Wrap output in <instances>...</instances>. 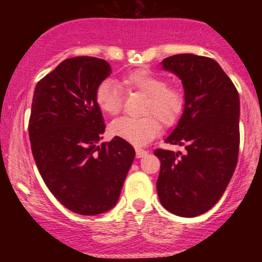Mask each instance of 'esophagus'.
<instances>
[{"mask_svg":"<svg viewBox=\"0 0 262 262\" xmlns=\"http://www.w3.org/2000/svg\"><path fill=\"white\" fill-rule=\"evenodd\" d=\"M135 152H137V158H144L148 155V151L141 148H135Z\"/></svg>","mask_w":262,"mask_h":262,"instance_id":"esophagus-1","label":"esophagus"}]
</instances>
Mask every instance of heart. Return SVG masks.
Instances as JSON below:
<instances>
[{"label":"heart","instance_id":"obj_1","mask_svg":"<svg viewBox=\"0 0 262 262\" xmlns=\"http://www.w3.org/2000/svg\"><path fill=\"white\" fill-rule=\"evenodd\" d=\"M123 83L128 90L143 92L146 95L143 113L140 118L122 117L111 123V133L116 137L130 141L135 145H144L158 135L161 129V118L165 124L177 121L185 106V93L176 86H167L164 76L151 70H135L127 74ZM96 103L102 112L116 116L121 112L124 93L119 83L113 80H103L97 86L95 93Z\"/></svg>","mask_w":262,"mask_h":262}]
</instances>
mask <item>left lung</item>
Here are the masks:
<instances>
[{
  "instance_id": "1",
  "label": "left lung",
  "mask_w": 262,
  "mask_h": 262,
  "mask_svg": "<svg viewBox=\"0 0 262 262\" xmlns=\"http://www.w3.org/2000/svg\"><path fill=\"white\" fill-rule=\"evenodd\" d=\"M162 69L182 81L185 106L165 141L186 152L156 149L161 162L156 188L164 208L197 217L223 196L239 154V93L215 60L194 54L164 59Z\"/></svg>"
}]
</instances>
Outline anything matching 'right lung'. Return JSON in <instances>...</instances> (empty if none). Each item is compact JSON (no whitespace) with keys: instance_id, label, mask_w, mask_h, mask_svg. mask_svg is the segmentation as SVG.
Masks as SVG:
<instances>
[{"instance_id":"obj_1","label":"right lung","mask_w":262,"mask_h":262,"mask_svg":"<svg viewBox=\"0 0 262 262\" xmlns=\"http://www.w3.org/2000/svg\"><path fill=\"white\" fill-rule=\"evenodd\" d=\"M110 74L103 59H66L39 81L33 95V158L49 191L77 214H101L116 206L135 156L119 137L98 145L106 125L95 93Z\"/></svg>"}]
</instances>
